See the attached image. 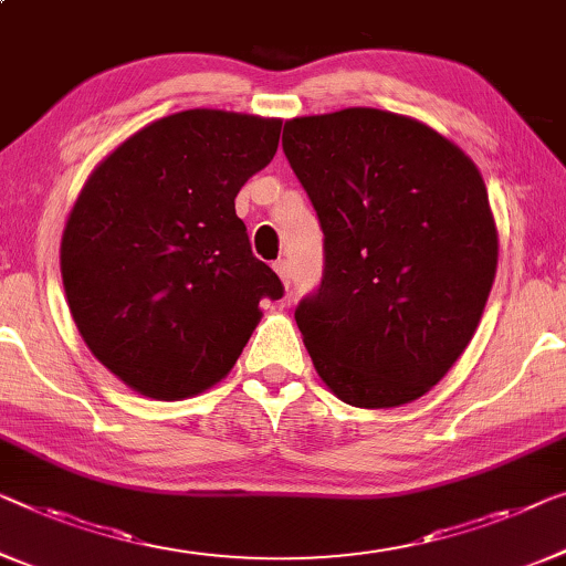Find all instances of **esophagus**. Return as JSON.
<instances>
[{"mask_svg":"<svg viewBox=\"0 0 566 566\" xmlns=\"http://www.w3.org/2000/svg\"><path fill=\"white\" fill-rule=\"evenodd\" d=\"M274 272L280 274V280H282V284H284V286H290V276H292V272H290V264H286L284 259L274 261Z\"/></svg>","mask_w":566,"mask_h":566,"instance_id":"obj_1","label":"esophagus"}]
</instances>
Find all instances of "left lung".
Returning a JSON list of instances; mask_svg holds the SVG:
<instances>
[{
    "instance_id": "1",
    "label": "left lung",
    "mask_w": 566,
    "mask_h": 566,
    "mask_svg": "<svg viewBox=\"0 0 566 566\" xmlns=\"http://www.w3.org/2000/svg\"><path fill=\"white\" fill-rule=\"evenodd\" d=\"M323 229V282L294 310L337 399L401 407L454 366L483 315L499 231L483 177L409 116L343 108L284 124Z\"/></svg>"
}]
</instances>
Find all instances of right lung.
<instances>
[{"mask_svg": "<svg viewBox=\"0 0 566 566\" xmlns=\"http://www.w3.org/2000/svg\"><path fill=\"white\" fill-rule=\"evenodd\" d=\"M280 119L190 108L132 134L83 185L61 274L88 350L149 399L226 378L284 286L251 254L235 196L272 163Z\"/></svg>", "mask_w": 566, "mask_h": 566, "instance_id": "obj_1", "label": "right lung"}]
</instances>
